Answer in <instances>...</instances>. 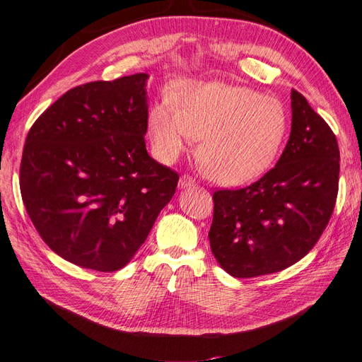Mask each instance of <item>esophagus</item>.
Wrapping results in <instances>:
<instances>
[{"mask_svg": "<svg viewBox=\"0 0 362 362\" xmlns=\"http://www.w3.org/2000/svg\"><path fill=\"white\" fill-rule=\"evenodd\" d=\"M194 187V180H192L189 175H182V177L179 179V189H185V188H191Z\"/></svg>", "mask_w": 362, "mask_h": 362, "instance_id": "34e87169", "label": "esophagus"}]
</instances>
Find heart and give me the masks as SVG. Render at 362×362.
I'll list each match as a JSON object with an SVG mask.
<instances>
[{
	"label": "heart",
	"instance_id": "b5f03b06",
	"mask_svg": "<svg viewBox=\"0 0 362 362\" xmlns=\"http://www.w3.org/2000/svg\"><path fill=\"white\" fill-rule=\"evenodd\" d=\"M157 156L173 162L202 139L197 157L209 177L240 185L272 166L287 134L281 102L222 81H183L149 111Z\"/></svg>",
	"mask_w": 362,
	"mask_h": 362
}]
</instances>
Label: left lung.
I'll return each instance as SVG.
<instances>
[{
	"label": "left lung",
	"mask_w": 362,
	"mask_h": 362,
	"mask_svg": "<svg viewBox=\"0 0 362 362\" xmlns=\"http://www.w3.org/2000/svg\"><path fill=\"white\" fill-rule=\"evenodd\" d=\"M339 148L330 126L291 90V132L273 170L242 189L214 192L208 238L234 277L272 274L315 247L333 213Z\"/></svg>",
	"instance_id": "8db88e82"
}]
</instances>
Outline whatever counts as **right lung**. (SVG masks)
Wrapping results in <instances>:
<instances>
[{"label":"right lung","mask_w":362,"mask_h":362,"mask_svg":"<svg viewBox=\"0 0 362 362\" xmlns=\"http://www.w3.org/2000/svg\"><path fill=\"white\" fill-rule=\"evenodd\" d=\"M145 72L67 90L30 128L20 188L40 236L71 264L128 265L179 175L148 154Z\"/></svg>","instance_id":"right-lung-1"}]
</instances>
